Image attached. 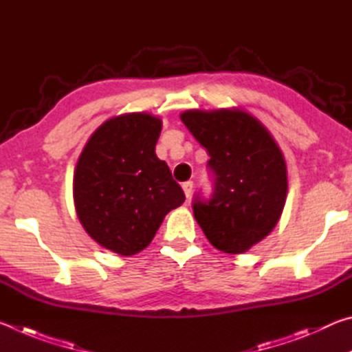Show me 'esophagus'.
<instances>
[{
  "label": "esophagus",
  "mask_w": 352,
  "mask_h": 352,
  "mask_svg": "<svg viewBox=\"0 0 352 352\" xmlns=\"http://www.w3.org/2000/svg\"><path fill=\"white\" fill-rule=\"evenodd\" d=\"M182 188L184 190V195H186V199L190 197V194H192V188H194V183L192 182H184L182 184Z\"/></svg>",
  "instance_id": "34e87169"
}]
</instances>
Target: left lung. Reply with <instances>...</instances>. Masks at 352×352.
<instances>
[{"label": "left lung", "mask_w": 352, "mask_h": 352, "mask_svg": "<svg viewBox=\"0 0 352 352\" xmlns=\"http://www.w3.org/2000/svg\"><path fill=\"white\" fill-rule=\"evenodd\" d=\"M184 126L204 146L214 174L211 199L195 195L194 217L212 247L239 254L269 236L284 210L287 168L281 148L242 110H188Z\"/></svg>", "instance_id": "1"}]
</instances>
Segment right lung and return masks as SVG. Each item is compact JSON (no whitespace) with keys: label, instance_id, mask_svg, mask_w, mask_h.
<instances>
[{"label":"right lung","instance_id":"right-lung-1","mask_svg":"<svg viewBox=\"0 0 352 352\" xmlns=\"http://www.w3.org/2000/svg\"><path fill=\"white\" fill-rule=\"evenodd\" d=\"M162 119L129 113L105 121L83 147L73 180L77 217L91 239L121 256L152 242L166 214L184 201L155 153Z\"/></svg>","mask_w":352,"mask_h":352}]
</instances>
